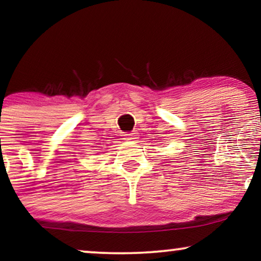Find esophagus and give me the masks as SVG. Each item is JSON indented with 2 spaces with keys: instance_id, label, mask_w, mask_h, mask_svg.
Instances as JSON below:
<instances>
[{
  "instance_id": "1",
  "label": "esophagus",
  "mask_w": 261,
  "mask_h": 261,
  "mask_svg": "<svg viewBox=\"0 0 261 261\" xmlns=\"http://www.w3.org/2000/svg\"><path fill=\"white\" fill-rule=\"evenodd\" d=\"M124 137H126L127 140H132V139L135 138V133H133V132H130V133L124 134Z\"/></svg>"
}]
</instances>
